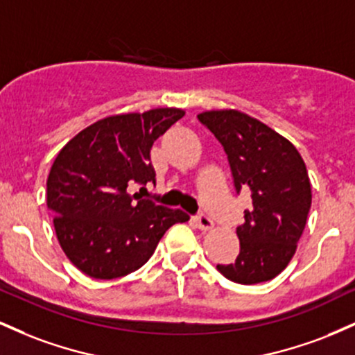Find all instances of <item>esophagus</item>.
<instances>
[{"mask_svg": "<svg viewBox=\"0 0 355 355\" xmlns=\"http://www.w3.org/2000/svg\"><path fill=\"white\" fill-rule=\"evenodd\" d=\"M195 222H197V227H198V229L203 230V232H207V230H211V229H214V220H211L210 217H207L205 214L197 215V217H195Z\"/></svg>", "mask_w": 355, "mask_h": 355, "instance_id": "esophagus-1", "label": "esophagus"}]
</instances>
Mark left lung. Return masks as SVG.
<instances>
[{
	"mask_svg": "<svg viewBox=\"0 0 355 355\" xmlns=\"http://www.w3.org/2000/svg\"><path fill=\"white\" fill-rule=\"evenodd\" d=\"M197 118L225 150L237 193H252V209L237 229V259L217 270L243 285L272 280L294 257L311 210L302 157L287 138L239 110H210Z\"/></svg>",
	"mask_w": 355,
	"mask_h": 355,
	"instance_id": "8db88e82",
	"label": "left lung"
}]
</instances>
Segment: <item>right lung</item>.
I'll return each instance as SVG.
<instances>
[{
	"label": "right lung",
	"mask_w": 355,
	"mask_h": 355,
	"mask_svg": "<svg viewBox=\"0 0 355 355\" xmlns=\"http://www.w3.org/2000/svg\"><path fill=\"white\" fill-rule=\"evenodd\" d=\"M185 115L180 108L107 116L73 137L53 162L46 205L64 255L93 279L140 268L173 223L190 217L130 193L155 183L153 141Z\"/></svg>",
	"instance_id": "add662e5"
}]
</instances>
